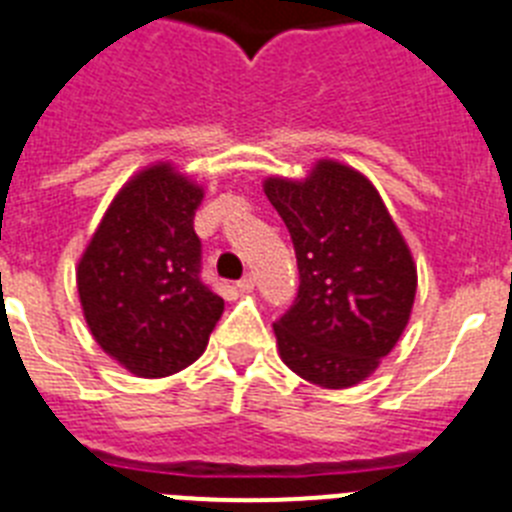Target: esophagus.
<instances>
[{"mask_svg": "<svg viewBox=\"0 0 512 512\" xmlns=\"http://www.w3.org/2000/svg\"><path fill=\"white\" fill-rule=\"evenodd\" d=\"M236 289L242 291V294H249V291H255V276H252V273H247V276H244V278H239V281H236Z\"/></svg>", "mask_w": 512, "mask_h": 512, "instance_id": "1", "label": "esophagus"}]
</instances>
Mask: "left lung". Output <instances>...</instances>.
I'll return each mask as SVG.
<instances>
[{"label":"left lung","instance_id":"obj_1","mask_svg":"<svg viewBox=\"0 0 512 512\" xmlns=\"http://www.w3.org/2000/svg\"><path fill=\"white\" fill-rule=\"evenodd\" d=\"M291 234L299 291L273 322L283 364L320 388H351L401 338L416 296V265L367 176L320 161L304 182L265 179Z\"/></svg>","mask_w":512,"mask_h":512}]
</instances>
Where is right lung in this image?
<instances>
[{"mask_svg":"<svg viewBox=\"0 0 512 512\" xmlns=\"http://www.w3.org/2000/svg\"><path fill=\"white\" fill-rule=\"evenodd\" d=\"M203 190L169 163L124 184L77 265L90 333L137 377L190 367L208 346L223 299L200 278L195 210Z\"/></svg>","mask_w":512,"mask_h":512,"instance_id":"add662e5","label":"right lung"}]
</instances>
